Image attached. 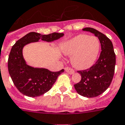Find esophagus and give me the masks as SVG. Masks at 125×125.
<instances>
[{"instance_id":"esophagus-1","label":"esophagus","mask_w":125,"mask_h":125,"mask_svg":"<svg viewBox=\"0 0 125 125\" xmlns=\"http://www.w3.org/2000/svg\"><path fill=\"white\" fill-rule=\"evenodd\" d=\"M65 70L66 72H67V73H69V74H71V75L75 73V71H74L73 69H71V67H65Z\"/></svg>"}]
</instances>
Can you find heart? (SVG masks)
<instances>
[{"instance_id": "b5f03b06", "label": "heart", "mask_w": 125, "mask_h": 125, "mask_svg": "<svg viewBox=\"0 0 125 125\" xmlns=\"http://www.w3.org/2000/svg\"><path fill=\"white\" fill-rule=\"evenodd\" d=\"M100 48L98 38L79 35L65 42L62 46L63 54L71 57V64L75 68L84 70L90 68L96 60Z\"/></svg>"}]
</instances>
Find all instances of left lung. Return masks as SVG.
<instances>
[{"instance_id": "1", "label": "left lung", "mask_w": 125, "mask_h": 125, "mask_svg": "<svg viewBox=\"0 0 125 125\" xmlns=\"http://www.w3.org/2000/svg\"><path fill=\"white\" fill-rule=\"evenodd\" d=\"M83 30L89 31L98 38L102 51L99 58L92 66L77 71L81 75V80L74 86L81 96L94 98L102 94L111 84L115 73V54L113 44L104 34L90 27H86Z\"/></svg>"}]
</instances>
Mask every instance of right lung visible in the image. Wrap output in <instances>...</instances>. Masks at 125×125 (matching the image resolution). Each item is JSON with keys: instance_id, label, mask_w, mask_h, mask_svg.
Instances as JSON below:
<instances>
[{"instance_id": "add662e5", "label": "right lung", "mask_w": 125, "mask_h": 125, "mask_svg": "<svg viewBox=\"0 0 125 125\" xmlns=\"http://www.w3.org/2000/svg\"><path fill=\"white\" fill-rule=\"evenodd\" d=\"M63 33H53L48 35L31 32L18 40L12 46L8 60V72L14 85L25 96L37 97L42 95L52 88L57 78L64 72L51 71L46 69L33 68L25 63L23 58L22 49L25 44L39 39L47 42L60 39Z\"/></svg>"}]
</instances>
